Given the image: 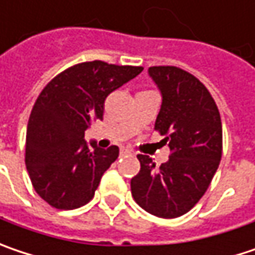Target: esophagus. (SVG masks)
<instances>
[{
    "label": "esophagus",
    "mask_w": 255,
    "mask_h": 255,
    "mask_svg": "<svg viewBox=\"0 0 255 255\" xmlns=\"http://www.w3.org/2000/svg\"><path fill=\"white\" fill-rule=\"evenodd\" d=\"M120 154L124 157V156H128V154H131V151L128 150V148H121V151H120Z\"/></svg>",
    "instance_id": "1"
}]
</instances>
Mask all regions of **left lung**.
Returning <instances> with one entry per match:
<instances>
[{
	"instance_id": "left-lung-1",
	"label": "left lung",
	"mask_w": 255,
	"mask_h": 255,
	"mask_svg": "<svg viewBox=\"0 0 255 255\" xmlns=\"http://www.w3.org/2000/svg\"><path fill=\"white\" fill-rule=\"evenodd\" d=\"M161 92L154 129L170 148L156 166L138 154L141 169L131 179L134 201L151 215L177 218L189 212L209 187L222 156V124L212 95L198 78L176 66H151Z\"/></svg>"
}]
</instances>
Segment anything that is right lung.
Listing matches in <instances>:
<instances>
[{"label":"right lung","mask_w":255,"mask_h":255,"mask_svg":"<svg viewBox=\"0 0 255 255\" xmlns=\"http://www.w3.org/2000/svg\"><path fill=\"white\" fill-rule=\"evenodd\" d=\"M141 70L83 62L60 72L40 92L27 124L25 166L34 190L50 206L76 209L94 198L120 148L89 147L85 131L102 120L107 97Z\"/></svg>","instance_id":"obj_1"}]
</instances>
